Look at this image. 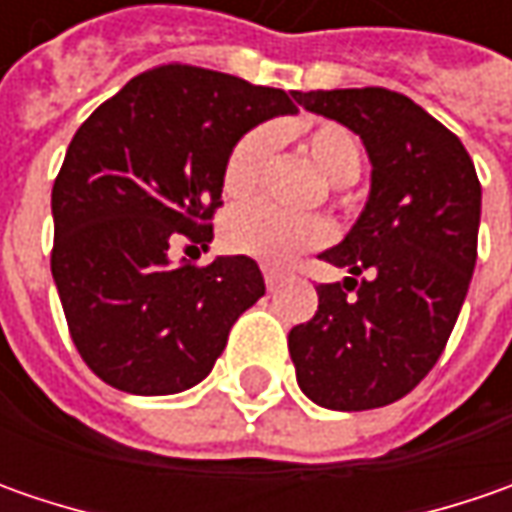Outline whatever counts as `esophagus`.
<instances>
[{
    "label": "esophagus",
    "instance_id": "obj_1",
    "mask_svg": "<svg viewBox=\"0 0 512 512\" xmlns=\"http://www.w3.org/2000/svg\"><path fill=\"white\" fill-rule=\"evenodd\" d=\"M262 273H265L267 290L279 287V282H282V270H279V267H262Z\"/></svg>",
    "mask_w": 512,
    "mask_h": 512
}]
</instances>
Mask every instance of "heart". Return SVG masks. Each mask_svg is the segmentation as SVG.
<instances>
[{"instance_id": "obj_1", "label": "heart", "mask_w": 512, "mask_h": 512, "mask_svg": "<svg viewBox=\"0 0 512 512\" xmlns=\"http://www.w3.org/2000/svg\"><path fill=\"white\" fill-rule=\"evenodd\" d=\"M302 142L330 185L344 187L359 176L362 150L356 136L342 125L319 122L316 128L305 130ZM273 145H276L273 130L253 128L230 148L222 170V187L230 199H247L259 187ZM222 239L230 250L242 256H253L267 265H285L310 247L327 245L333 239V227L319 216H290L267 202H256L227 213Z\"/></svg>"}]
</instances>
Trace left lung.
I'll list each match as a JSON object with an SVG mask.
<instances>
[{
  "label": "left lung",
  "mask_w": 512,
  "mask_h": 512,
  "mask_svg": "<svg viewBox=\"0 0 512 512\" xmlns=\"http://www.w3.org/2000/svg\"><path fill=\"white\" fill-rule=\"evenodd\" d=\"M293 96L353 130L373 165L362 216L322 253L350 276L316 287V316L287 336L296 382L327 410L384 407L422 382L453 333L476 267L482 185L459 136L396 90Z\"/></svg>",
  "instance_id": "8db88e82"
}]
</instances>
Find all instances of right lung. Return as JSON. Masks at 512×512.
Here are the masks:
<instances>
[{
  "label": "right lung",
  "mask_w": 512,
  "mask_h": 512,
  "mask_svg": "<svg viewBox=\"0 0 512 512\" xmlns=\"http://www.w3.org/2000/svg\"><path fill=\"white\" fill-rule=\"evenodd\" d=\"M293 93L173 62L133 76L70 139L50 193V273L70 339L102 382L182 393L265 296L250 256L173 265L170 245L205 250L227 153L250 128L296 113Z\"/></svg>",
  "instance_id": "1"
}]
</instances>
